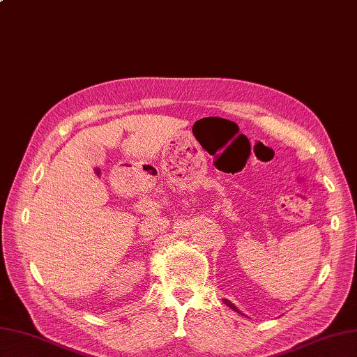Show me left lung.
<instances>
[{
    "label": "left lung",
    "mask_w": 357,
    "mask_h": 357,
    "mask_svg": "<svg viewBox=\"0 0 357 357\" xmlns=\"http://www.w3.org/2000/svg\"><path fill=\"white\" fill-rule=\"evenodd\" d=\"M223 303H225V304H227V305H228V307H231V309H233V310H236V312H238V310H237V307H236V305H234V304H233V303H231V301H228V300H223ZM238 313H240V312H238Z\"/></svg>",
    "instance_id": "8db88e82"
}]
</instances>
